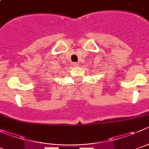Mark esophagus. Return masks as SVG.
<instances>
[{
    "label": "esophagus",
    "mask_w": 149,
    "mask_h": 149,
    "mask_svg": "<svg viewBox=\"0 0 149 149\" xmlns=\"http://www.w3.org/2000/svg\"><path fill=\"white\" fill-rule=\"evenodd\" d=\"M79 65V63H73V66L74 67H78Z\"/></svg>",
    "instance_id": "34e87169"
}]
</instances>
